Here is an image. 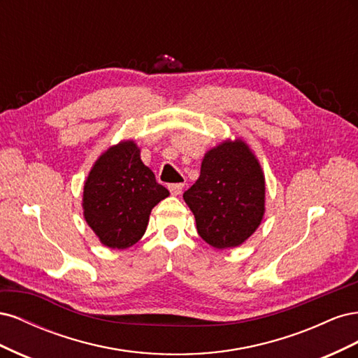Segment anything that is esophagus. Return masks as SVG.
<instances>
[{
    "label": "esophagus",
    "instance_id": "34e87169",
    "mask_svg": "<svg viewBox=\"0 0 358 358\" xmlns=\"http://www.w3.org/2000/svg\"><path fill=\"white\" fill-rule=\"evenodd\" d=\"M169 189H170V192L173 194V196H179V194L183 189V183L182 182H179V183H170Z\"/></svg>",
    "mask_w": 358,
    "mask_h": 358
}]
</instances>
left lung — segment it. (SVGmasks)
<instances>
[{
  "instance_id": "8db88e82",
  "label": "left lung",
  "mask_w": 358,
  "mask_h": 358,
  "mask_svg": "<svg viewBox=\"0 0 358 358\" xmlns=\"http://www.w3.org/2000/svg\"><path fill=\"white\" fill-rule=\"evenodd\" d=\"M266 183L249 146L236 138L206 152L200 178L183 192L201 239L216 249L242 245L264 215Z\"/></svg>"
}]
</instances>
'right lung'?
<instances>
[{
  "label": "right lung",
  "mask_w": 358,
  "mask_h": 358,
  "mask_svg": "<svg viewBox=\"0 0 358 358\" xmlns=\"http://www.w3.org/2000/svg\"><path fill=\"white\" fill-rule=\"evenodd\" d=\"M169 194L127 140L95 161L83 187V216L104 246L127 249L142 239L150 210Z\"/></svg>",
  "instance_id": "right-lung-1"
}]
</instances>
